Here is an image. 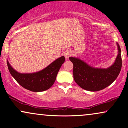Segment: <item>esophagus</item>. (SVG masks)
I'll return each mask as SVG.
<instances>
[{
	"label": "esophagus",
	"mask_w": 128,
	"mask_h": 128,
	"mask_svg": "<svg viewBox=\"0 0 128 128\" xmlns=\"http://www.w3.org/2000/svg\"><path fill=\"white\" fill-rule=\"evenodd\" d=\"M64 56H65V58H66V59H68L69 57L71 56L72 54L70 51H66V52L64 54Z\"/></svg>",
	"instance_id": "34e87169"
}]
</instances>
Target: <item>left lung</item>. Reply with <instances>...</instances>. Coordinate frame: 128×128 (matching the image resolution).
<instances>
[{
	"label": "left lung",
	"mask_w": 128,
	"mask_h": 128,
	"mask_svg": "<svg viewBox=\"0 0 128 128\" xmlns=\"http://www.w3.org/2000/svg\"><path fill=\"white\" fill-rule=\"evenodd\" d=\"M118 47V55L115 62L108 68H94L84 61L74 57L69 60L73 64V78L82 88L90 92H97L111 85L118 76L122 68L121 49Z\"/></svg>",
	"instance_id": "left-lung-1"
}]
</instances>
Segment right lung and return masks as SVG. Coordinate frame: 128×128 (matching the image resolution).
Returning a JSON list of instances; mask_svg holds the SVG:
<instances>
[{
    "label": "right lung",
    "mask_w": 128,
    "mask_h": 128,
    "mask_svg": "<svg viewBox=\"0 0 128 128\" xmlns=\"http://www.w3.org/2000/svg\"><path fill=\"white\" fill-rule=\"evenodd\" d=\"M65 61L64 56L51 63L43 70L33 73H20L11 67L8 61V70L16 81L24 88L34 92L47 90L54 84L57 74Z\"/></svg>",
    "instance_id": "add662e5"
}]
</instances>
